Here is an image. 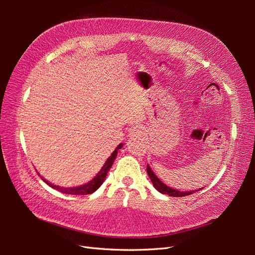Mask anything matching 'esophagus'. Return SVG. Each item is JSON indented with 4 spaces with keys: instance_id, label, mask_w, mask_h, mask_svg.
Instances as JSON below:
<instances>
[{
    "instance_id": "obj_1",
    "label": "esophagus",
    "mask_w": 255,
    "mask_h": 255,
    "mask_svg": "<svg viewBox=\"0 0 255 255\" xmlns=\"http://www.w3.org/2000/svg\"><path fill=\"white\" fill-rule=\"evenodd\" d=\"M129 137H140L143 135V130L142 128H140L139 126H133L132 128H129Z\"/></svg>"
}]
</instances>
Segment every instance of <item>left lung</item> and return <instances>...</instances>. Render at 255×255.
I'll return each instance as SVG.
<instances>
[{
	"label": "left lung",
	"instance_id": "obj_1",
	"mask_svg": "<svg viewBox=\"0 0 255 255\" xmlns=\"http://www.w3.org/2000/svg\"><path fill=\"white\" fill-rule=\"evenodd\" d=\"M146 172H148V175L151 179V182L153 184L154 188H155L157 191H159L160 194H164V195H168L170 197H184V196H188V195H192L194 192H196L197 190H200L197 189V190H190V191H180L177 189H173L171 187L167 186L166 184H164L163 182H161L158 177L155 175V173L153 172V170L151 169L150 165L148 164L146 165ZM202 189V188H201Z\"/></svg>",
	"mask_w": 255,
	"mask_h": 255
}]
</instances>
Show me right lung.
<instances>
[{
  "label": "right lung",
  "instance_id": "right-lung-1",
  "mask_svg": "<svg viewBox=\"0 0 255 255\" xmlns=\"http://www.w3.org/2000/svg\"><path fill=\"white\" fill-rule=\"evenodd\" d=\"M123 146V143H120L117 148L115 149V151L111 154V156L106 159L105 164L103 165V167L101 168V170H100L97 175L92 179L91 181H89L88 183L86 184H83V185H80V186H75V187H61V186H58V185H54L52 183H50L49 181H47L45 179H43L42 176H40L41 179L43 180V182L47 183L50 187L56 189L60 192H64V194H67V195H76V196H84V195H89V194H92V192H95L101 185L103 184L105 177L107 175V172H109L110 169L112 168L114 161L116 159V157H117V154H118V150L121 149Z\"/></svg>",
  "mask_w": 255,
  "mask_h": 255
}]
</instances>
